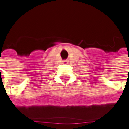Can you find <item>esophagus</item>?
I'll return each mask as SVG.
<instances>
[{
  "instance_id": "34e87169",
  "label": "esophagus",
  "mask_w": 129,
  "mask_h": 129,
  "mask_svg": "<svg viewBox=\"0 0 129 129\" xmlns=\"http://www.w3.org/2000/svg\"><path fill=\"white\" fill-rule=\"evenodd\" d=\"M68 62V61H63V63H67Z\"/></svg>"
}]
</instances>
